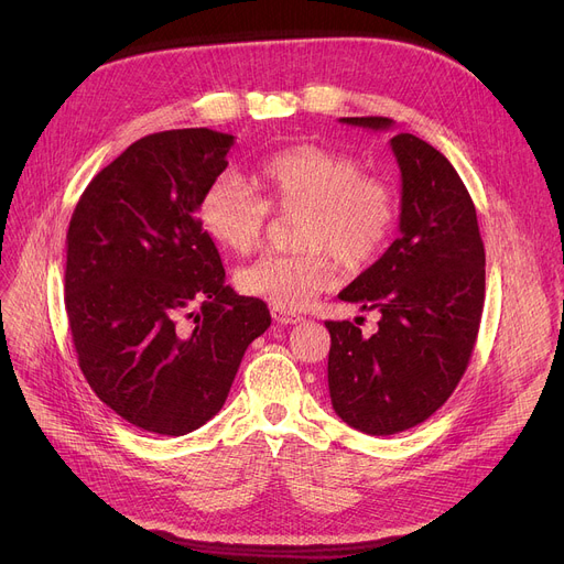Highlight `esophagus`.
<instances>
[{
    "mask_svg": "<svg viewBox=\"0 0 564 564\" xmlns=\"http://www.w3.org/2000/svg\"><path fill=\"white\" fill-rule=\"evenodd\" d=\"M272 317H274L279 324H297V322H302V315L283 311V308H272Z\"/></svg>",
    "mask_w": 564,
    "mask_h": 564,
    "instance_id": "1",
    "label": "esophagus"
}]
</instances>
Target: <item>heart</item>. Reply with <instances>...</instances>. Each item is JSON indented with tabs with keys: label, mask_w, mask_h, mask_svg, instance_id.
I'll list each match as a JSON object with an SVG mask.
<instances>
[{
	"label": "heart",
	"mask_w": 564,
	"mask_h": 564,
	"mask_svg": "<svg viewBox=\"0 0 564 564\" xmlns=\"http://www.w3.org/2000/svg\"><path fill=\"white\" fill-rule=\"evenodd\" d=\"M249 185L232 173L210 183L198 203V221L217 245L232 253L253 251L270 210L300 215L288 256H264L237 274V288L272 308L302 311L338 270H364L391 245L398 228V196L361 162L332 148L302 143L260 162Z\"/></svg>",
	"instance_id": "1"
}]
</instances>
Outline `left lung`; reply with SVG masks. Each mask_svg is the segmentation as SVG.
Segmentation results:
<instances>
[{
    "instance_id": "left-lung-1",
    "label": "left lung",
    "mask_w": 564,
    "mask_h": 564,
    "mask_svg": "<svg viewBox=\"0 0 564 564\" xmlns=\"http://www.w3.org/2000/svg\"><path fill=\"white\" fill-rule=\"evenodd\" d=\"M375 132L383 116L340 118ZM400 237L338 297L379 311L377 334L324 322L332 334L329 395L354 430L389 436L416 427L446 402L476 345L485 304V245L455 166L434 145L400 132Z\"/></svg>"
}]
</instances>
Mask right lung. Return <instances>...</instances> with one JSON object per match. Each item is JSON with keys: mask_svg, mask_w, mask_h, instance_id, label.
Segmentation results:
<instances>
[{"mask_svg": "<svg viewBox=\"0 0 564 564\" xmlns=\"http://www.w3.org/2000/svg\"><path fill=\"white\" fill-rule=\"evenodd\" d=\"M232 134H148L84 189L70 226L66 313L96 395L139 430L183 436L224 406L267 304L226 285L196 219Z\"/></svg>", "mask_w": 564, "mask_h": 564, "instance_id": "1", "label": "right lung"}]
</instances>
